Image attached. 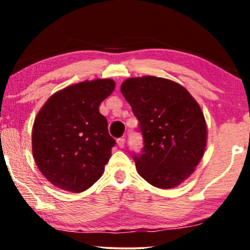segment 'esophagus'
<instances>
[{
  "label": "esophagus",
  "mask_w": 250,
  "mask_h": 250,
  "mask_svg": "<svg viewBox=\"0 0 250 250\" xmlns=\"http://www.w3.org/2000/svg\"><path fill=\"white\" fill-rule=\"evenodd\" d=\"M125 137H120V139H117V145H119L120 148L125 147Z\"/></svg>",
  "instance_id": "34e87169"
}]
</instances>
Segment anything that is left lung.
Wrapping results in <instances>:
<instances>
[{
    "mask_svg": "<svg viewBox=\"0 0 250 250\" xmlns=\"http://www.w3.org/2000/svg\"><path fill=\"white\" fill-rule=\"evenodd\" d=\"M121 93L143 136L142 151L133 153L137 171L154 187H177L205 153L207 125L199 103L179 83L155 76L125 80Z\"/></svg>",
    "mask_w": 250,
    "mask_h": 250,
    "instance_id": "obj_1",
    "label": "left lung"
}]
</instances>
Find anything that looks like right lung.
<instances>
[{
    "label": "right lung",
    "mask_w": 250,
    "mask_h": 250,
    "mask_svg": "<svg viewBox=\"0 0 250 250\" xmlns=\"http://www.w3.org/2000/svg\"><path fill=\"white\" fill-rule=\"evenodd\" d=\"M114 88L110 79L76 83L50 96L37 114L33 155L55 187L81 193L102 176L115 140L99 107Z\"/></svg>",
    "instance_id": "right-lung-1"
}]
</instances>
